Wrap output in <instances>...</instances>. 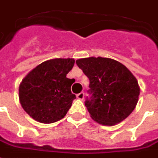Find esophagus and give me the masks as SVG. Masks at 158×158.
Instances as JSON below:
<instances>
[{
	"label": "esophagus",
	"instance_id": "obj_1",
	"mask_svg": "<svg viewBox=\"0 0 158 158\" xmlns=\"http://www.w3.org/2000/svg\"><path fill=\"white\" fill-rule=\"evenodd\" d=\"M77 98L78 99H80V100H82V99H84V93H80V94H78L77 95Z\"/></svg>",
	"mask_w": 158,
	"mask_h": 158
}]
</instances>
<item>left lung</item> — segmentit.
<instances>
[{
	"label": "left lung",
	"instance_id": "8db88e82",
	"mask_svg": "<svg viewBox=\"0 0 158 158\" xmlns=\"http://www.w3.org/2000/svg\"><path fill=\"white\" fill-rule=\"evenodd\" d=\"M76 63L89 79L91 99L85 106L98 123L113 126L135 110L140 88L130 70L117 60L102 57L77 59Z\"/></svg>",
	"mask_w": 158,
	"mask_h": 158
}]
</instances>
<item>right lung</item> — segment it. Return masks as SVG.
I'll list each match as a JSON object with an SVG mask.
<instances>
[{
	"label": "right lung",
	"mask_w": 158,
	"mask_h": 158,
	"mask_svg": "<svg viewBox=\"0 0 158 158\" xmlns=\"http://www.w3.org/2000/svg\"><path fill=\"white\" fill-rule=\"evenodd\" d=\"M74 59H52L42 62L23 78L19 88L21 106L36 122L52 123L66 115L76 99L70 90L73 83L66 75Z\"/></svg>",
	"instance_id": "obj_1"
}]
</instances>
